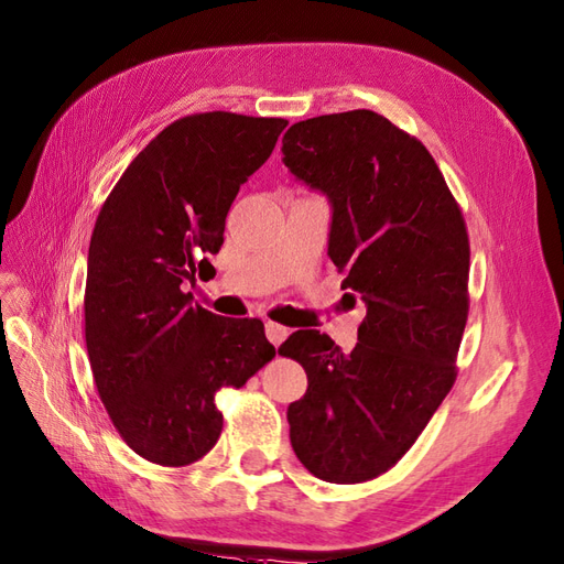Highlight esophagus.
<instances>
[{
    "mask_svg": "<svg viewBox=\"0 0 564 564\" xmlns=\"http://www.w3.org/2000/svg\"><path fill=\"white\" fill-rule=\"evenodd\" d=\"M288 334H291V330H288L285 326H281V324H276V322H267V338H269L273 345H281V343L288 338Z\"/></svg>",
    "mask_w": 564,
    "mask_h": 564,
    "instance_id": "34e87169",
    "label": "esophagus"
}]
</instances>
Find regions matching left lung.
Listing matches in <instances>:
<instances>
[{"label":"left lung","mask_w":564,"mask_h":564,"mask_svg":"<svg viewBox=\"0 0 564 564\" xmlns=\"http://www.w3.org/2000/svg\"><path fill=\"white\" fill-rule=\"evenodd\" d=\"M283 162L328 197V257L367 307L350 355L319 330L281 345L307 371V393L288 408L291 443L316 479L371 481L410 451L457 379L467 224L424 144L377 111L293 123Z\"/></svg>","instance_id":"left-lung-1"}]
</instances>
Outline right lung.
I'll return each instance as SVG.
<instances>
[{"instance_id": "add662e5", "label": "right lung", "mask_w": 564, "mask_h": 564, "mask_svg": "<svg viewBox=\"0 0 564 564\" xmlns=\"http://www.w3.org/2000/svg\"><path fill=\"white\" fill-rule=\"evenodd\" d=\"M285 119L191 113L144 148L95 221L85 345L99 400L133 453L162 467L205 457L224 429L221 388L276 355L259 319H224L187 285L214 269L240 185L276 148Z\"/></svg>"}]
</instances>
